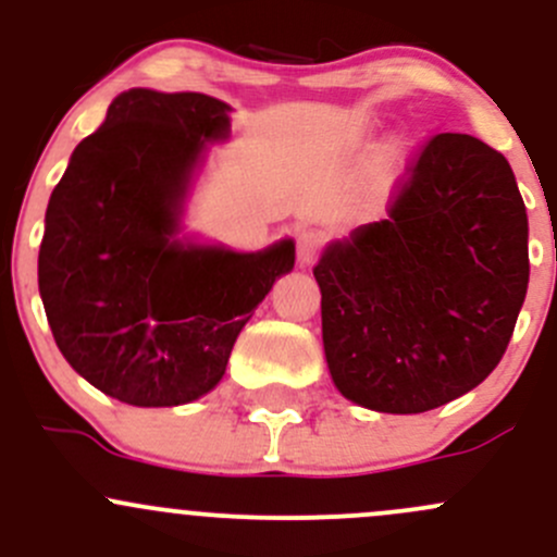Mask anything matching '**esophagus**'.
Segmentation results:
<instances>
[{
  "label": "esophagus",
  "mask_w": 557,
  "mask_h": 557,
  "mask_svg": "<svg viewBox=\"0 0 557 557\" xmlns=\"http://www.w3.org/2000/svg\"><path fill=\"white\" fill-rule=\"evenodd\" d=\"M320 245H323V237L318 232H312V228L299 232V237H296V256H299L301 267H310L314 258H318Z\"/></svg>",
  "instance_id": "esophagus-1"
}]
</instances>
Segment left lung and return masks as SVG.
I'll list each match as a JSON object with an SVG mask.
<instances>
[{"instance_id":"1","label":"left lung","mask_w":557,"mask_h":557,"mask_svg":"<svg viewBox=\"0 0 557 557\" xmlns=\"http://www.w3.org/2000/svg\"><path fill=\"white\" fill-rule=\"evenodd\" d=\"M323 350L347 401L418 414L502 361L528 290V215L509 161L436 134L387 218L331 239L314 267Z\"/></svg>"}]
</instances>
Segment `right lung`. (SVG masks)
Segmentation results:
<instances>
[{
  "instance_id": "add662e5",
  "label": "right lung",
  "mask_w": 557,
  "mask_h": 557,
  "mask_svg": "<svg viewBox=\"0 0 557 557\" xmlns=\"http://www.w3.org/2000/svg\"><path fill=\"white\" fill-rule=\"evenodd\" d=\"M232 104L128 88L70 156L45 210L37 277L61 356L104 396H207L252 310L294 269L290 237L256 252L185 232V207Z\"/></svg>"
}]
</instances>
